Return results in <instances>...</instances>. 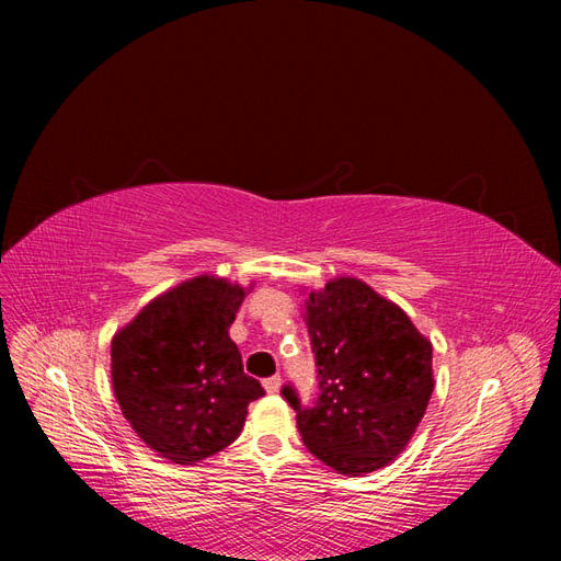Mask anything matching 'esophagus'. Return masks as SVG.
Wrapping results in <instances>:
<instances>
[{
    "label": "esophagus",
    "mask_w": 561,
    "mask_h": 561,
    "mask_svg": "<svg viewBox=\"0 0 561 561\" xmlns=\"http://www.w3.org/2000/svg\"><path fill=\"white\" fill-rule=\"evenodd\" d=\"M280 383H283V379L278 375L276 377H268V379H264V390H266V393H278Z\"/></svg>",
    "instance_id": "34e87169"
}]
</instances>
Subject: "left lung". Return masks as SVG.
<instances>
[{
    "instance_id": "left-lung-1",
    "label": "left lung",
    "mask_w": 561,
    "mask_h": 561,
    "mask_svg": "<svg viewBox=\"0 0 561 561\" xmlns=\"http://www.w3.org/2000/svg\"><path fill=\"white\" fill-rule=\"evenodd\" d=\"M318 390L297 412L304 445L342 474H365L404 451L433 396V344L398 304L358 278H334L307 295Z\"/></svg>"
}]
</instances>
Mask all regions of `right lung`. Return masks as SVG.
<instances>
[{
    "label": "right lung",
    "instance_id": "1",
    "mask_svg": "<svg viewBox=\"0 0 561 561\" xmlns=\"http://www.w3.org/2000/svg\"><path fill=\"white\" fill-rule=\"evenodd\" d=\"M250 290L196 276L151 299L112 339V386L142 443L194 466L241 435L248 404L264 396L243 371L229 328Z\"/></svg>",
    "mask_w": 561,
    "mask_h": 561
}]
</instances>
